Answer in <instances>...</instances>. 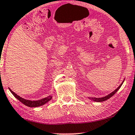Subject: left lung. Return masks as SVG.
<instances>
[{
  "mask_svg": "<svg viewBox=\"0 0 135 135\" xmlns=\"http://www.w3.org/2000/svg\"><path fill=\"white\" fill-rule=\"evenodd\" d=\"M124 80L122 81V83L121 84H120V86H118V87L116 89H115V90L112 92L110 94L107 95V96H104V97H102V98H91V97H88V98L89 99H90L91 100H93V101H95V102H103V101H105V100H106L107 99H109V98H110L111 97L114 96V95L115 94V93L117 92V91L120 88H121V86L122 84H123V82H124Z\"/></svg>",
  "mask_w": 135,
  "mask_h": 135,
  "instance_id": "1",
  "label": "left lung"
}]
</instances>
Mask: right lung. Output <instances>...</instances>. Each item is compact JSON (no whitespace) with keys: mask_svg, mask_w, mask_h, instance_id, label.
<instances>
[{"mask_svg":"<svg viewBox=\"0 0 135 135\" xmlns=\"http://www.w3.org/2000/svg\"><path fill=\"white\" fill-rule=\"evenodd\" d=\"M9 90H10V92L12 93V94H13L18 100H19L20 101L22 102L23 104H25V105H26V106L30 107H36L41 106V105H44L45 104H46L47 102H49V100H51L52 99V96L50 95V96L46 97V98L41 99L40 100H27L21 98L20 96H19L18 95H17L16 93H14L13 91H12L11 89L9 88Z\"/></svg>","mask_w":135,"mask_h":135,"instance_id":"1","label":"right lung"}]
</instances>
